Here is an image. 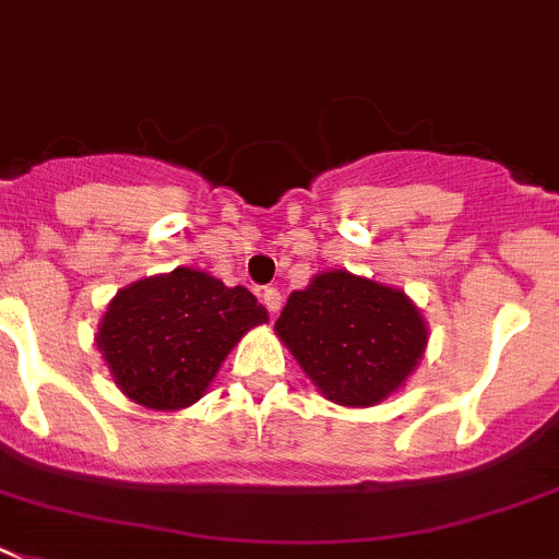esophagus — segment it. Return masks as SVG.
Wrapping results in <instances>:
<instances>
[{
	"label": "esophagus",
	"instance_id": "obj_1",
	"mask_svg": "<svg viewBox=\"0 0 559 559\" xmlns=\"http://www.w3.org/2000/svg\"><path fill=\"white\" fill-rule=\"evenodd\" d=\"M262 304L267 306V309L275 314V311L281 309V292L275 289V286H264V289H262Z\"/></svg>",
	"mask_w": 559,
	"mask_h": 559
}]
</instances>
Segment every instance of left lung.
Segmentation results:
<instances>
[{
    "label": "left lung",
    "instance_id": "left-lung-1",
    "mask_svg": "<svg viewBox=\"0 0 559 559\" xmlns=\"http://www.w3.org/2000/svg\"><path fill=\"white\" fill-rule=\"evenodd\" d=\"M275 333L322 397L347 408L383 403L421 361L427 325L403 289L331 270L292 292Z\"/></svg>",
    "mask_w": 559,
    "mask_h": 559
}]
</instances>
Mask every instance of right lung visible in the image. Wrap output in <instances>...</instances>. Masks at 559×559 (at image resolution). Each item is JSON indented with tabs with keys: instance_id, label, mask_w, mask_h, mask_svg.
Wrapping results in <instances>:
<instances>
[{
	"instance_id": "add662e5",
	"label": "right lung",
	"mask_w": 559,
	"mask_h": 559,
	"mask_svg": "<svg viewBox=\"0 0 559 559\" xmlns=\"http://www.w3.org/2000/svg\"><path fill=\"white\" fill-rule=\"evenodd\" d=\"M267 311L245 286L201 270L134 281L109 300L96 344L115 385L151 411L198 403L217 369Z\"/></svg>"
}]
</instances>
